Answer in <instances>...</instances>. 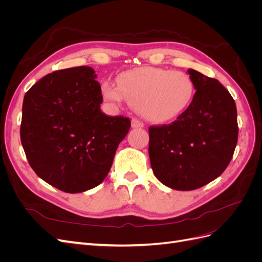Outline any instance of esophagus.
<instances>
[{
	"label": "esophagus",
	"instance_id": "esophagus-1",
	"mask_svg": "<svg viewBox=\"0 0 262 262\" xmlns=\"http://www.w3.org/2000/svg\"><path fill=\"white\" fill-rule=\"evenodd\" d=\"M131 126L133 129H139V128H143L144 123L141 122L138 119H132L131 120Z\"/></svg>",
	"mask_w": 262,
	"mask_h": 262
}]
</instances>
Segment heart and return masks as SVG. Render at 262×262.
Instances as JSON below:
<instances>
[{
    "label": "heart",
    "mask_w": 262,
    "mask_h": 262,
    "mask_svg": "<svg viewBox=\"0 0 262 262\" xmlns=\"http://www.w3.org/2000/svg\"><path fill=\"white\" fill-rule=\"evenodd\" d=\"M117 84L105 81L101 95L106 101L121 104L125 99L148 121L167 123L184 115L191 105L195 86L179 71L144 67L124 71Z\"/></svg>",
    "instance_id": "obj_1"
}]
</instances>
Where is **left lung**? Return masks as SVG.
<instances>
[{"label":"left lung","instance_id":"1","mask_svg":"<svg viewBox=\"0 0 262 262\" xmlns=\"http://www.w3.org/2000/svg\"><path fill=\"white\" fill-rule=\"evenodd\" d=\"M194 98L176 121L149 126L148 155L155 177L180 191L216 179L231 162L238 138L237 109L215 78L189 69Z\"/></svg>","mask_w":262,"mask_h":262}]
</instances>
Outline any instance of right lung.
I'll return each instance as SVG.
<instances>
[{"instance_id":"obj_1","label":"right lung","mask_w":262,"mask_h":262,"mask_svg":"<svg viewBox=\"0 0 262 262\" xmlns=\"http://www.w3.org/2000/svg\"><path fill=\"white\" fill-rule=\"evenodd\" d=\"M90 67L55 71L30 87L23 101L20 141L38 177L61 191L101 184L130 119L100 110L102 95Z\"/></svg>"}]
</instances>
